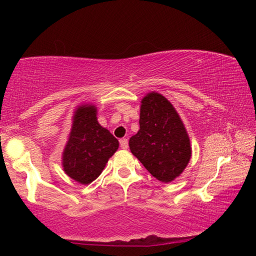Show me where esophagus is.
I'll return each instance as SVG.
<instances>
[{
  "mask_svg": "<svg viewBox=\"0 0 256 256\" xmlns=\"http://www.w3.org/2000/svg\"><path fill=\"white\" fill-rule=\"evenodd\" d=\"M120 146L122 149H127L128 148V140L127 138L120 140Z\"/></svg>",
  "mask_w": 256,
  "mask_h": 256,
  "instance_id": "esophagus-1",
  "label": "esophagus"
}]
</instances>
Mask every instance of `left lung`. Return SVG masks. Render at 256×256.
Here are the masks:
<instances>
[{
    "instance_id": "1",
    "label": "left lung",
    "mask_w": 256,
    "mask_h": 256,
    "mask_svg": "<svg viewBox=\"0 0 256 256\" xmlns=\"http://www.w3.org/2000/svg\"><path fill=\"white\" fill-rule=\"evenodd\" d=\"M132 155L156 180L170 183L190 162V138L172 104L157 92L141 100L140 130L129 140Z\"/></svg>"
}]
</instances>
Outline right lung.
Returning <instances> with one entry per match:
<instances>
[{
	"label": "right lung",
	"instance_id": "right-lung-1",
	"mask_svg": "<svg viewBox=\"0 0 256 256\" xmlns=\"http://www.w3.org/2000/svg\"><path fill=\"white\" fill-rule=\"evenodd\" d=\"M96 114L93 104H82L76 108L62 154L65 174L84 185L100 176L108 160L118 149V141L98 122Z\"/></svg>",
	"mask_w": 256,
	"mask_h": 256
}]
</instances>
